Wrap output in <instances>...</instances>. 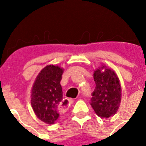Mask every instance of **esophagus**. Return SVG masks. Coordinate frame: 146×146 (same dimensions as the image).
<instances>
[{
  "instance_id": "esophagus-1",
  "label": "esophagus",
  "mask_w": 146,
  "mask_h": 146,
  "mask_svg": "<svg viewBox=\"0 0 146 146\" xmlns=\"http://www.w3.org/2000/svg\"><path fill=\"white\" fill-rule=\"evenodd\" d=\"M72 102H73V100L72 99H69V98H67V99H66L65 101L63 102V103L62 102V103H60L59 104V109H60L61 110H67L68 108H69V106H70V104H72Z\"/></svg>"
}]
</instances>
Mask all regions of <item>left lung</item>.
Wrapping results in <instances>:
<instances>
[{"label":"left lung","instance_id":"1","mask_svg":"<svg viewBox=\"0 0 146 146\" xmlns=\"http://www.w3.org/2000/svg\"><path fill=\"white\" fill-rule=\"evenodd\" d=\"M104 66H102V69ZM95 88L92 93L90 104L95 113L102 118L113 116L120 104L121 88L114 71L110 69L95 70L94 73Z\"/></svg>","mask_w":146,"mask_h":146}]
</instances>
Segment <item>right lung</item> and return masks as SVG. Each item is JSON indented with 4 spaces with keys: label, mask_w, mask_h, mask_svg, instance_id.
<instances>
[{
    "label": "right lung",
    "mask_w": 146,
    "mask_h": 146,
    "mask_svg": "<svg viewBox=\"0 0 146 146\" xmlns=\"http://www.w3.org/2000/svg\"><path fill=\"white\" fill-rule=\"evenodd\" d=\"M63 70L50 65L40 71L32 89L31 105L34 113L43 122L54 124L60 116L59 104L62 102L60 81Z\"/></svg>",
    "instance_id": "add662e5"
}]
</instances>
